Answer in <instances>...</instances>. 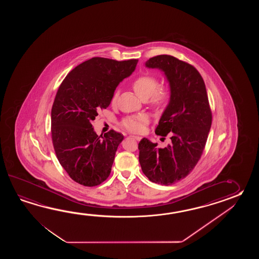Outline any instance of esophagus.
Here are the masks:
<instances>
[{
    "mask_svg": "<svg viewBox=\"0 0 259 259\" xmlns=\"http://www.w3.org/2000/svg\"><path fill=\"white\" fill-rule=\"evenodd\" d=\"M133 139H135L136 141H141V137H139V136H132Z\"/></svg>",
    "mask_w": 259,
    "mask_h": 259,
    "instance_id": "34e87169",
    "label": "esophagus"
}]
</instances>
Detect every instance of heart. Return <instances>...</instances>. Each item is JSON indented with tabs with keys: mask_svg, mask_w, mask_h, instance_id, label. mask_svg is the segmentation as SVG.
<instances>
[{
	"mask_svg": "<svg viewBox=\"0 0 259 259\" xmlns=\"http://www.w3.org/2000/svg\"><path fill=\"white\" fill-rule=\"evenodd\" d=\"M159 80L158 77L151 74L142 75L135 78L132 83V89L135 94L142 100L150 98V103L157 109L165 107L169 100V92L167 88L161 87L158 88ZM117 99V93L112 96V104L116 103ZM148 123V118L143 115L141 116H127L121 122L122 127L127 131L134 133L143 132L146 124Z\"/></svg>",
	"mask_w": 259,
	"mask_h": 259,
	"instance_id": "heart-1",
	"label": "heart"
}]
</instances>
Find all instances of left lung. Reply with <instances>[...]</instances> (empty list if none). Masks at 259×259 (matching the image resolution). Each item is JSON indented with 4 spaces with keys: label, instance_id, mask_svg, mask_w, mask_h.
I'll return each instance as SVG.
<instances>
[{
    "label": "left lung",
    "instance_id": "8db88e82",
    "mask_svg": "<svg viewBox=\"0 0 259 259\" xmlns=\"http://www.w3.org/2000/svg\"><path fill=\"white\" fill-rule=\"evenodd\" d=\"M148 68L165 73L170 100L155 133L170 135L171 143H157L143 138L139 143V161L152 182L170 185L190 174L203 154L212 124V113L204 79L194 66L171 55H157L146 61Z\"/></svg>",
    "mask_w": 259,
    "mask_h": 259
}]
</instances>
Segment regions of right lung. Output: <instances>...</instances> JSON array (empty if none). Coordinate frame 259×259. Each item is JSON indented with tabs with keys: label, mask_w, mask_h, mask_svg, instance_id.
Here are the masks:
<instances>
[{
	"label": "right lung",
	"mask_w": 259,
	"mask_h": 259,
	"mask_svg": "<svg viewBox=\"0 0 259 259\" xmlns=\"http://www.w3.org/2000/svg\"><path fill=\"white\" fill-rule=\"evenodd\" d=\"M137 63L94 57L69 72L55 95L51 132L56 157L83 186H97L110 175L124 136L111 130L99 137L92 122L109 106L117 85L132 75Z\"/></svg>",
	"instance_id": "right-lung-1"
}]
</instances>
